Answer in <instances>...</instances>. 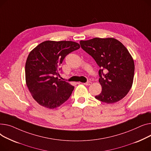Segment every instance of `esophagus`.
Instances as JSON below:
<instances>
[{"label":"esophagus","instance_id":"1","mask_svg":"<svg viewBox=\"0 0 151 151\" xmlns=\"http://www.w3.org/2000/svg\"><path fill=\"white\" fill-rule=\"evenodd\" d=\"M91 83H92V82H90V81H88V82H86V83H84L83 84H84L85 85L88 86V85H91Z\"/></svg>","mask_w":151,"mask_h":151}]
</instances>
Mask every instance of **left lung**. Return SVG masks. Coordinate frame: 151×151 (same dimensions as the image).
<instances>
[{
  "label": "left lung",
  "instance_id": "obj_1",
  "mask_svg": "<svg viewBox=\"0 0 151 151\" xmlns=\"http://www.w3.org/2000/svg\"><path fill=\"white\" fill-rule=\"evenodd\" d=\"M81 47L96 61L102 91L95 98L113 104L124 97L134 81L135 65L129 52L113 38H94L80 41Z\"/></svg>",
  "mask_w": 151,
  "mask_h": 151
}]
</instances>
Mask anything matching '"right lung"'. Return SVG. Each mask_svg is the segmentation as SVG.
<instances>
[{"label":"right lung","instance_id":"add662e5","mask_svg":"<svg viewBox=\"0 0 151 151\" xmlns=\"http://www.w3.org/2000/svg\"><path fill=\"white\" fill-rule=\"evenodd\" d=\"M80 47L74 41H46L30 52L25 67V81L33 98L40 105L54 109L69 98L74 87L56 76L65 57Z\"/></svg>","mask_w":151,"mask_h":151}]
</instances>
